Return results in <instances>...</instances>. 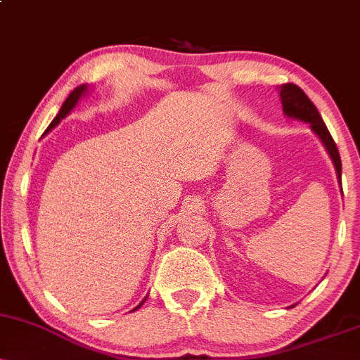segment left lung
<instances>
[{
  "instance_id": "left-lung-1",
  "label": "left lung",
  "mask_w": 360,
  "mask_h": 360,
  "mask_svg": "<svg viewBox=\"0 0 360 360\" xmlns=\"http://www.w3.org/2000/svg\"><path fill=\"white\" fill-rule=\"evenodd\" d=\"M279 96L281 103H283L284 113L288 115L289 118L301 120V122H307L311 125V130L320 137L321 142L326 150H328L330 157H332L333 164H335V171L338 183L342 184V160L340 154H338V148L333 142L332 135H330L328 128H326L325 122L321 120L320 113H318L316 106L313 105L311 100L304 94V91L300 88V86L292 84V82H288V84H283L279 88Z\"/></svg>"
}]
</instances>
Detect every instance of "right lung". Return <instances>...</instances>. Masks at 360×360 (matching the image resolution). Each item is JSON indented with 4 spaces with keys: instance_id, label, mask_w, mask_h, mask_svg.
<instances>
[{
    "instance_id": "1",
    "label": "right lung",
    "mask_w": 360,
    "mask_h": 360,
    "mask_svg": "<svg viewBox=\"0 0 360 360\" xmlns=\"http://www.w3.org/2000/svg\"><path fill=\"white\" fill-rule=\"evenodd\" d=\"M86 89H88V86H86V84H81V86H77V88H76V89H74L71 94H69V96H68V100H65V101H64V105H62V106H60V110H59V115H57V117L52 120V123H51V125H49V128H47V130H45V134H47V131H51V130H52V128H53V127H56V125H57V123H59V122H60V120L65 117V115H69V111H71V110L74 108V106H76V103H77V101H79V98L82 96V94H84V93H86ZM146 300H147V298H146ZM146 300H143V301H142V303H140L137 308H134V311H135V309H139L140 307H142V304H143V303H146Z\"/></svg>"
}]
</instances>
